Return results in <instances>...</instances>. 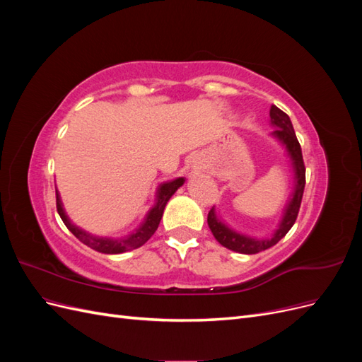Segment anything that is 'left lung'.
Returning <instances> with one entry per match:
<instances>
[{
  "mask_svg": "<svg viewBox=\"0 0 362 362\" xmlns=\"http://www.w3.org/2000/svg\"><path fill=\"white\" fill-rule=\"evenodd\" d=\"M270 122L276 128L272 133V136L278 139L281 144L286 146L287 154L293 164V172H294V189H293V193L290 194V199L286 208H284V214L275 234H273L270 238H264V240L250 238L247 235L238 234L233 231L231 228H228L221 218L217 217L214 206L211 208L206 217L208 226H210L211 233L218 243L225 246L226 249H231L234 252H240V254H246V255L258 254L261 250H266L272 246H275L279 240L290 231L291 226L296 222V218H298L303 189H305V164L302 157V149H300L298 137H296L294 128L288 115L284 113L276 105H272Z\"/></svg>",
  "mask_w": 362,
  "mask_h": 362,
  "instance_id": "8db88e82",
  "label": "left lung"
}]
</instances>
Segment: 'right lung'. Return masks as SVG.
<instances>
[{"label": "right lung", "instance_id": "add662e5", "mask_svg": "<svg viewBox=\"0 0 362 362\" xmlns=\"http://www.w3.org/2000/svg\"><path fill=\"white\" fill-rule=\"evenodd\" d=\"M184 184V178H177L169 182H163L158 185L157 190V199H156V205L151 208L146 214V218L144 221L137 229L136 233H133L128 237L119 238V240H113V238H105V237H93L89 233L83 231L78 226H75L69 217L66 216L63 210V204L60 199V194L56 190V202H57V211L62 217L63 223L66 225V228L69 231L80 240L81 243H84L86 246H89L90 249H95L98 252H103V254H122V252L131 250V249H137L141 245H145L148 240L152 237L157 231V228L160 225V221L163 217V211L164 206H166L168 201L172 198V194L177 192L181 185Z\"/></svg>", "mask_w": 362, "mask_h": 362}]
</instances>
